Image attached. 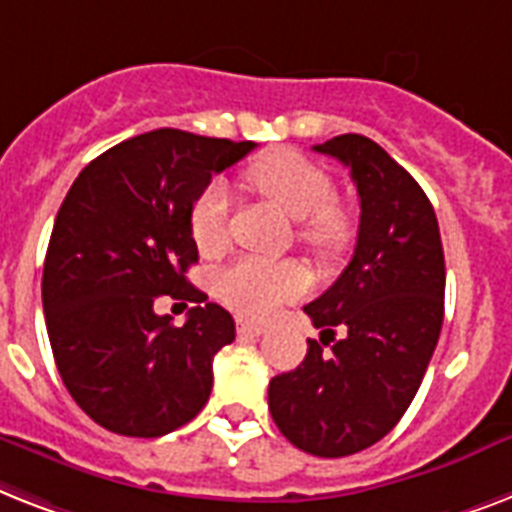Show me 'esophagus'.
Returning <instances> with one entry per match:
<instances>
[{
  "label": "esophagus",
  "mask_w": 512,
  "mask_h": 512,
  "mask_svg": "<svg viewBox=\"0 0 512 512\" xmlns=\"http://www.w3.org/2000/svg\"><path fill=\"white\" fill-rule=\"evenodd\" d=\"M264 330H267V327L256 325V322H248V320L237 322V333H240V335H251V338H259Z\"/></svg>",
  "instance_id": "obj_1"
}]
</instances>
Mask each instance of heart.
<instances>
[{
  "label": "heart",
  "instance_id": "1",
  "mask_svg": "<svg viewBox=\"0 0 512 512\" xmlns=\"http://www.w3.org/2000/svg\"><path fill=\"white\" fill-rule=\"evenodd\" d=\"M245 185L296 219V240L320 261L341 259L354 243V222L335 206V185L317 163L293 153L272 150L245 169ZM227 190L208 185L190 208V235L200 253L214 256L227 245ZM309 288V275L298 261H267L243 256L216 275V296L248 320H269L288 301Z\"/></svg>",
  "mask_w": 512,
  "mask_h": 512
}]
</instances>
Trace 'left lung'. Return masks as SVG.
<instances>
[{
	"instance_id": "left-lung-1",
	"label": "left lung",
	"mask_w": 512,
	"mask_h": 512,
	"mask_svg": "<svg viewBox=\"0 0 512 512\" xmlns=\"http://www.w3.org/2000/svg\"><path fill=\"white\" fill-rule=\"evenodd\" d=\"M314 150L351 169L357 248L304 306L322 335L296 370L269 380V412L293 447L346 457L383 439L418 394L444 322L447 269L431 200L378 142L341 134Z\"/></svg>"
}]
</instances>
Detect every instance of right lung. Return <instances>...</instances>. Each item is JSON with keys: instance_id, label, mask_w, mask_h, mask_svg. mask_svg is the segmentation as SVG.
Masks as SVG:
<instances>
[{"instance_id": "obj_1", "label": "right lung", "mask_w": 512, "mask_h": 512, "mask_svg": "<svg viewBox=\"0 0 512 512\" xmlns=\"http://www.w3.org/2000/svg\"><path fill=\"white\" fill-rule=\"evenodd\" d=\"M253 147L155 129L97 155L65 195L44 259V317L68 394L102 428L155 439L206 407L235 320L187 282L198 261L190 208ZM163 295L196 304L182 328L154 314Z\"/></svg>"}]
</instances>
